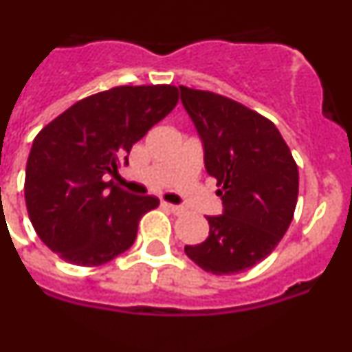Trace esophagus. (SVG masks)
I'll return each instance as SVG.
<instances>
[{
    "mask_svg": "<svg viewBox=\"0 0 352 352\" xmlns=\"http://www.w3.org/2000/svg\"><path fill=\"white\" fill-rule=\"evenodd\" d=\"M163 206L165 208H168L170 211H172V213H175V214H180V213H184V206H177V204H170V203H163Z\"/></svg>",
    "mask_w": 352,
    "mask_h": 352,
    "instance_id": "1",
    "label": "esophagus"
}]
</instances>
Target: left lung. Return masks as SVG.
Wrapping results in <instances>:
<instances>
[{
	"label": "left lung",
	"instance_id": "8db88e82",
	"mask_svg": "<svg viewBox=\"0 0 352 352\" xmlns=\"http://www.w3.org/2000/svg\"><path fill=\"white\" fill-rule=\"evenodd\" d=\"M204 144L208 175L217 179L223 214L206 217V241L186 245L204 272L239 274L267 258L294 218L299 172L274 122L211 91L179 85Z\"/></svg>",
	"mask_w": 352,
	"mask_h": 352
}]
</instances>
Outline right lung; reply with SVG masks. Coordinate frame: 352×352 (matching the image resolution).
<instances>
[{"instance_id": "right-lung-1", "label": "right lung", "mask_w": 352, "mask_h": 352, "mask_svg": "<svg viewBox=\"0 0 352 352\" xmlns=\"http://www.w3.org/2000/svg\"><path fill=\"white\" fill-rule=\"evenodd\" d=\"M177 103L175 85H118L77 101L41 129L23 194L34 230L61 259L100 267L134 244L139 220L160 199L129 194L103 177L129 165L132 146Z\"/></svg>"}]
</instances>
